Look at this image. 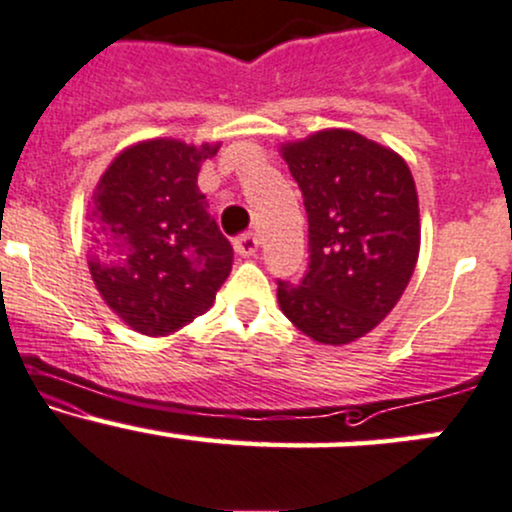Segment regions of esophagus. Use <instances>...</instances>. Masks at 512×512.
<instances>
[{"label":"esophagus","mask_w":512,"mask_h":512,"mask_svg":"<svg viewBox=\"0 0 512 512\" xmlns=\"http://www.w3.org/2000/svg\"><path fill=\"white\" fill-rule=\"evenodd\" d=\"M233 247L240 257H255L257 247H260V240H257L252 233H243L233 240Z\"/></svg>","instance_id":"esophagus-1"}]
</instances>
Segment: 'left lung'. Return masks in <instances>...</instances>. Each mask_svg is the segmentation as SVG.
<instances>
[{
	"label": "left lung",
	"mask_w": 512,
	"mask_h": 512,
	"mask_svg": "<svg viewBox=\"0 0 512 512\" xmlns=\"http://www.w3.org/2000/svg\"><path fill=\"white\" fill-rule=\"evenodd\" d=\"M308 213V269L277 282L284 316L323 345H347L391 313L420 252L418 192L406 160L345 128L282 145Z\"/></svg>",
	"instance_id": "obj_1"
}]
</instances>
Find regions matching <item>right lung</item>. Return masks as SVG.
<instances>
[{
    "label": "right lung",
    "mask_w": 512,
    "mask_h": 512,
    "mask_svg": "<svg viewBox=\"0 0 512 512\" xmlns=\"http://www.w3.org/2000/svg\"><path fill=\"white\" fill-rule=\"evenodd\" d=\"M221 143L153 138L101 174L87 209L89 274L106 306L143 335H170L213 306L233 247L199 192L201 162Z\"/></svg>",
    "instance_id": "add662e5"
}]
</instances>
